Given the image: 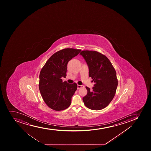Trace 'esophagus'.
Returning <instances> with one entry per match:
<instances>
[{
    "label": "esophagus",
    "instance_id": "1",
    "mask_svg": "<svg viewBox=\"0 0 151 151\" xmlns=\"http://www.w3.org/2000/svg\"><path fill=\"white\" fill-rule=\"evenodd\" d=\"M82 86L79 85H78V86H77V88H78V90L80 89V88H82Z\"/></svg>",
    "mask_w": 151,
    "mask_h": 151
}]
</instances>
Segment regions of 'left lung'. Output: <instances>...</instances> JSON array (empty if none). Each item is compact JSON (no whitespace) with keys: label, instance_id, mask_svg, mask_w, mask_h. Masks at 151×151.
<instances>
[{"label":"left lung","instance_id":"obj_1","mask_svg":"<svg viewBox=\"0 0 151 151\" xmlns=\"http://www.w3.org/2000/svg\"><path fill=\"white\" fill-rule=\"evenodd\" d=\"M80 55L84 57L89 69V76L95 84L93 90L88 87L87 94L83 98L84 104L89 109H104L115 96L118 81L116 72L109 59L95 51H82Z\"/></svg>","mask_w":151,"mask_h":151}]
</instances>
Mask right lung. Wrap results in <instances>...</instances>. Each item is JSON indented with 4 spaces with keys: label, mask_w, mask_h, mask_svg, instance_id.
<instances>
[{
    "label": "right lung",
    "mask_w": 151,
    "mask_h": 151,
    "mask_svg": "<svg viewBox=\"0 0 151 151\" xmlns=\"http://www.w3.org/2000/svg\"><path fill=\"white\" fill-rule=\"evenodd\" d=\"M81 50L66 48L53 54L42 67L39 75V88L44 101L51 109L64 110L70 106L77 88L76 83L63 82L66 77L67 63Z\"/></svg>",
    "instance_id": "1"
}]
</instances>
